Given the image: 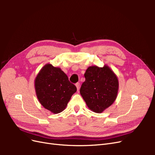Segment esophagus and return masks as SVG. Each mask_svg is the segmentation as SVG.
I'll use <instances>...</instances> for the list:
<instances>
[{"instance_id": "1", "label": "esophagus", "mask_w": 155, "mask_h": 155, "mask_svg": "<svg viewBox=\"0 0 155 155\" xmlns=\"http://www.w3.org/2000/svg\"><path fill=\"white\" fill-rule=\"evenodd\" d=\"M79 83H76V88H77V90L78 91H79Z\"/></svg>"}]
</instances>
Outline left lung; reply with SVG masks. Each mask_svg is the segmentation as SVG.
Instances as JSON below:
<instances>
[{"instance_id":"left-lung-1","label":"left lung","mask_w":155,"mask_h":155,"mask_svg":"<svg viewBox=\"0 0 155 155\" xmlns=\"http://www.w3.org/2000/svg\"><path fill=\"white\" fill-rule=\"evenodd\" d=\"M84 76L85 81L80 88L81 95L89 109L101 113L116 100L119 87L118 78L107 65L89 67Z\"/></svg>"}]
</instances>
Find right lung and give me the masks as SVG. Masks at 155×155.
Listing matches in <instances>:
<instances>
[{"label":"right lung","mask_w":155,"mask_h":155,"mask_svg":"<svg viewBox=\"0 0 155 155\" xmlns=\"http://www.w3.org/2000/svg\"><path fill=\"white\" fill-rule=\"evenodd\" d=\"M36 95L40 104L54 114L66 108L77 88L60 68L46 64L35 79Z\"/></svg>","instance_id":"right-lung-1"}]
</instances>
